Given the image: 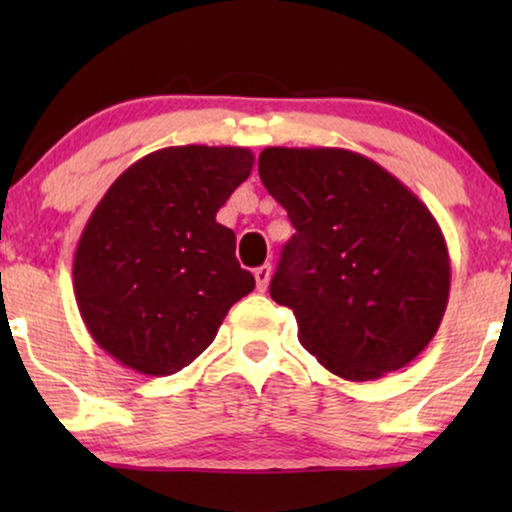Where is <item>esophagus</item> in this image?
<instances>
[{
    "label": "esophagus",
    "instance_id": "esophagus-1",
    "mask_svg": "<svg viewBox=\"0 0 512 512\" xmlns=\"http://www.w3.org/2000/svg\"><path fill=\"white\" fill-rule=\"evenodd\" d=\"M270 275H272V268L270 265H261V268H256L254 270V277H256V289L258 291H265L268 289V284H270Z\"/></svg>",
    "mask_w": 512,
    "mask_h": 512
}]
</instances>
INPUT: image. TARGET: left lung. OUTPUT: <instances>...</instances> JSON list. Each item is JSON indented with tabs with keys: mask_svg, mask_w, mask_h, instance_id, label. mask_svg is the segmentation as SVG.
Wrapping results in <instances>:
<instances>
[{
	"mask_svg": "<svg viewBox=\"0 0 512 512\" xmlns=\"http://www.w3.org/2000/svg\"><path fill=\"white\" fill-rule=\"evenodd\" d=\"M258 174L296 228L270 296L296 314L300 345L352 382L408 366L450 298V254L429 207L347 149L268 146Z\"/></svg>",
	"mask_w": 512,
	"mask_h": 512,
	"instance_id": "1",
	"label": "left lung"
}]
</instances>
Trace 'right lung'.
<instances>
[{
  "label": "right lung",
  "mask_w": 512,
  "mask_h": 512,
  "mask_svg": "<svg viewBox=\"0 0 512 512\" xmlns=\"http://www.w3.org/2000/svg\"><path fill=\"white\" fill-rule=\"evenodd\" d=\"M254 167L242 146H167L130 165L83 228L74 296L88 333L142 375L193 363L254 275L235 258V233L216 221Z\"/></svg>",
  "instance_id": "add662e5"
}]
</instances>
